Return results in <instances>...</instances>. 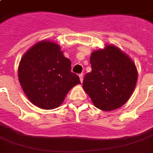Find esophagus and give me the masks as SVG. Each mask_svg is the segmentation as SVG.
Instances as JSON below:
<instances>
[{
  "label": "esophagus",
  "instance_id": "esophagus-1",
  "mask_svg": "<svg viewBox=\"0 0 153 153\" xmlns=\"http://www.w3.org/2000/svg\"><path fill=\"white\" fill-rule=\"evenodd\" d=\"M79 80L81 83H83V74H79Z\"/></svg>",
  "mask_w": 153,
  "mask_h": 153
}]
</instances>
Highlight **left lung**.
<instances>
[{
	"instance_id": "8db88e82",
	"label": "left lung",
	"mask_w": 153,
	"mask_h": 153,
	"mask_svg": "<svg viewBox=\"0 0 153 153\" xmlns=\"http://www.w3.org/2000/svg\"><path fill=\"white\" fill-rule=\"evenodd\" d=\"M92 71L83 88L97 108L111 111L127 102L135 88L138 70L130 57L112 44L93 51Z\"/></svg>"
}]
</instances>
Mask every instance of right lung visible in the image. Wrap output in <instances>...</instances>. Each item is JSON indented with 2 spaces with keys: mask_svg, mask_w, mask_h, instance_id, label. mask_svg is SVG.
Here are the masks:
<instances>
[{
  "mask_svg": "<svg viewBox=\"0 0 153 153\" xmlns=\"http://www.w3.org/2000/svg\"><path fill=\"white\" fill-rule=\"evenodd\" d=\"M18 77L28 100L41 109L60 106L68 92L80 84L79 76L71 72V61L64 56L60 47L42 40L29 48L21 58Z\"/></svg>",
  "mask_w": 153,
  "mask_h": 153,
  "instance_id": "right-lung-1",
  "label": "right lung"
}]
</instances>
